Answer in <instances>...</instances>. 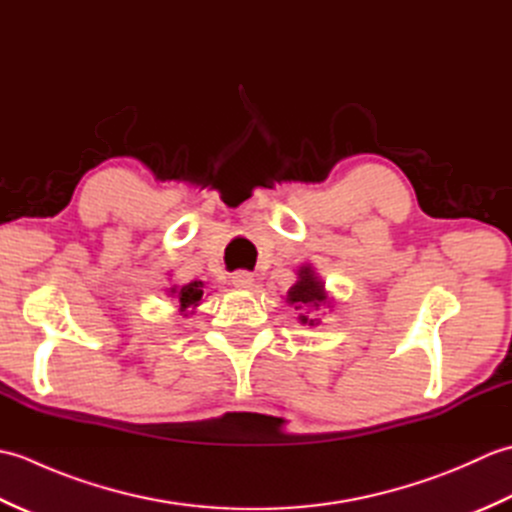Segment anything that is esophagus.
Returning <instances> with one entry per match:
<instances>
[{
	"mask_svg": "<svg viewBox=\"0 0 512 512\" xmlns=\"http://www.w3.org/2000/svg\"><path fill=\"white\" fill-rule=\"evenodd\" d=\"M231 284L239 290H248L255 286V277L246 273V270H237V273H233V277H231Z\"/></svg>",
	"mask_w": 512,
	"mask_h": 512,
	"instance_id": "obj_1",
	"label": "esophagus"
}]
</instances>
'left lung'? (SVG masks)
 Listing matches in <instances>:
<instances>
[{"label":"left lung","instance_id":"left-lung-1","mask_svg":"<svg viewBox=\"0 0 512 512\" xmlns=\"http://www.w3.org/2000/svg\"><path fill=\"white\" fill-rule=\"evenodd\" d=\"M288 306L295 310H301L299 323L301 325H319V310L328 308L332 310V299L328 297V290H325V281L319 277L317 270L312 264H303L297 268V281L290 286V290L284 295Z\"/></svg>","mask_w":512,"mask_h":512}]
</instances>
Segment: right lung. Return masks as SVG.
<instances>
[{"label":"right lung","instance_id":"add662e5","mask_svg":"<svg viewBox=\"0 0 512 512\" xmlns=\"http://www.w3.org/2000/svg\"><path fill=\"white\" fill-rule=\"evenodd\" d=\"M167 297L176 303V308L182 317H191L204 299V281L195 279L191 284H184V286L173 284L167 288Z\"/></svg>","mask_w":512,"mask_h":512}]
</instances>
